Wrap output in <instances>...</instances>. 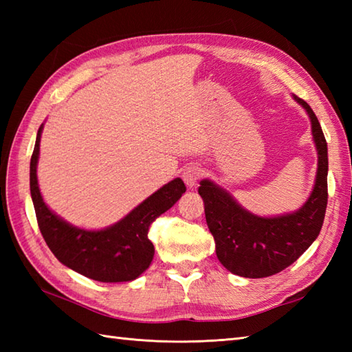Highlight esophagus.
Wrapping results in <instances>:
<instances>
[{
	"label": "esophagus",
	"instance_id": "1",
	"mask_svg": "<svg viewBox=\"0 0 352 352\" xmlns=\"http://www.w3.org/2000/svg\"><path fill=\"white\" fill-rule=\"evenodd\" d=\"M201 177H203V170H201L199 166H195V164H190V166L183 170V180L188 184V188H195Z\"/></svg>",
	"mask_w": 352,
	"mask_h": 352
}]
</instances>
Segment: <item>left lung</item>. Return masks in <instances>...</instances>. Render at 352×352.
<instances>
[{"instance_id":"obj_1","label":"left lung","mask_w":352,"mask_h":352,"mask_svg":"<svg viewBox=\"0 0 352 352\" xmlns=\"http://www.w3.org/2000/svg\"><path fill=\"white\" fill-rule=\"evenodd\" d=\"M309 113L318 149L316 182L300 210L275 218H261L245 210L233 197L210 180L198 193L204 201L208 230L214 237L216 256L231 274L263 278L281 272L315 242L322 228L328 201V151L320 124L307 102L294 95Z\"/></svg>"}]
</instances>
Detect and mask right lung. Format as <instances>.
I'll return each mask as SVG.
<instances>
[{
	"instance_id": "add662e5",
	"label": "right lung",
	"mask_w": 352,
	"mask_h": 352,
	"mask_svg": "<svg viewBox=\"0 0 352 352\" xmlns=\"http://www.w3.org/2000/svg\"><path fill=\"white\" fill-rule=\"evenodd\" d=\"M42 126L30 162V192L41 233L57 260L81 275L101 283L136 280L149 267L154 245L148 239L151 223L174 206L186 192L182 178L164 184L115 226L98 231L81 230L58 218L43 203L37 184V160Z\"/></svg>"
}]
</instances>
